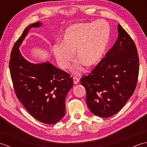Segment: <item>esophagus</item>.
I'll use <instances>...</instances> for the list:
<instances>
[{"instance_id": "1", "label": "esophagus", "mask_w": 147, "mask_h": 147, "mask_svg": "<svg viewBox=\"0 0 147 147\" xmlns=\"http://www.w3.org/2000/svg\"><path fill=\"white\" fill-rule=\"evenodd\" d=\"M73 82H74V83L75 84V85H76V84H78V83H79L80 79L74 76V77L73 78Z\"/></svg>"}]
</instances>
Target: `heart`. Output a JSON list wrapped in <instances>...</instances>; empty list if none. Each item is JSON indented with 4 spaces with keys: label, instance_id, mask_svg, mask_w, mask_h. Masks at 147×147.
I'll use <instances>...</instances> for the list:
<instances>
[{
    "label": "heart",
    "instance_id": "1",
    "mask_svg": "<svg viewBox=\"0 0 147 147\" xmlns=\"http://www.w3.org/2000/svg\"><path fill=\"white\" fill-rule=\"evenodd\" d=\"M111 26L107 21L76 23L67 27L62 36L61 43H55L53 53L63 69L70 67L74 52L78 59L74 65V73L83 70V65L93 67L104 57L111 38Z\"/></svg>",
    "mask_w": 147,
    "mask_h": 147
}]
</instances>
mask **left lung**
<instances>
[{"label": "left lung", "mask_w": 147, "mask_h": 147, "mask_svg": "<svg viewBox=\"0 0 147 147\" xmlns=\"http://www.w3.org/2000/svg\"><path fill=\"white\" fill-rule=\"evenodd\" d=\"M118 37L88 76L81 78L86 104L93 114L109 117L123 108L135 91L139 57L132 38L119 24Z\"/></svg>", "instance_id": "obj_1"}]
</instances>
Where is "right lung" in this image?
Returning <instances> with one entry per match:
<instances>
[{
  "mask_svg": "<svg viewBox=\"0 0 147 147\" xmlns=\"http://www.w3.org/2000/svg\"><path fill=\"white\" fill-rule=\"evenodd\" d=\"M42 22L27 26L12 48L9 67L17 97L32 116L43 123H57L65 115V100L73 86L69 74L49 62L34 64L24 59L20 47L32 28Z\"/></svg>",
  "mask_w": 147,
  "mask_h": 147,
  "instance_id": "obj_1",
  "label": "right lung"
}]
</instances>
